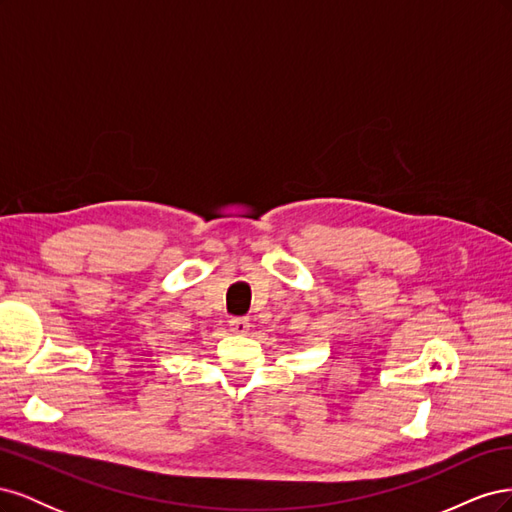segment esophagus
<instances>
[{"label":"esophagus","instance_id":"esophagus-1","mask_svg":"<svg viewBox=\"0 0 512 512\" xmlns=\"http://www.w3.org/2000/svg\"><path fill=\"white\" fill-rule=\"evenodd\" d=\"M228 327L232 333H239V335H245L247 331H250V320L243 318V316H237V318H230Z\"/></svg>","mask_w":512,"mask_h":512}]
</instances>
